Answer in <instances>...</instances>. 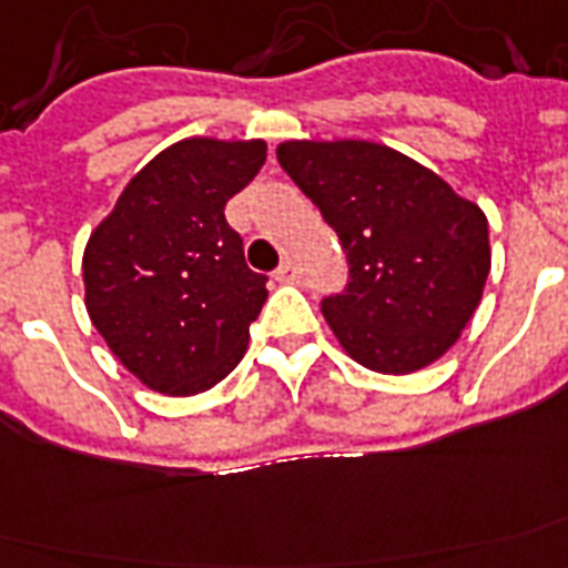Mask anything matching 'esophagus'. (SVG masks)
<instances>
[{"instance_id": "1", "label": "esophagus", "mask_w": 568, "mask_h": 568, "mask_svg": "<svg viewBox=\"0 0 568 568\" xmlns=\"http://www.w3.org/2000/svg\"><path fill=\"white\" fill-rule=\"evenodd\" d=\"M298 275H302V272H298V266L293 261H284L278 266V272H275V278L284 281V284H296Z\"/></svg>"}]
</instances>
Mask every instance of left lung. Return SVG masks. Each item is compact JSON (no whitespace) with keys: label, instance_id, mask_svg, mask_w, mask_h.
Wrapping results in <instances>:
<instances>
[{"label":"left lung","instance_id":"left-lung-1","mask_svg":"<svg viewBox=\"0 0 568 568\" xmlns=\"http://www.w3.org/2000/svg\"><path fill=\"white\" fill-rule=\"evenodd\" d=\"M275 153L349 261L344 293L323 298L346 355L394 376L438 362L483 298L491 266L486 213L385 144L296 139Z\"/></svg>","mask_w":568,"mask_h":568}]
</instances>
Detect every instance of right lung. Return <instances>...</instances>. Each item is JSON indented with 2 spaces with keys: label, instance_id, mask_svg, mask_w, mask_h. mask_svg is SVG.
<instances>
[{
  "label": "right lung",
  "instance_id": "add662e5",
  "mask_svg": "<svg viewBox=\"0 0 568 568\" xmlns=\"http://www.w3.org/2000/svg\"><path fill=\"white\" fill-rule=\"evenodd\" d=\"M263 162V139H183L126 183L88 236V316L151 390L192 397L243 362L266 275L248 270L224 204Z\"/></svg>",
  "mask_w": 568,
  "mask_h": 568
}]
</instances>
